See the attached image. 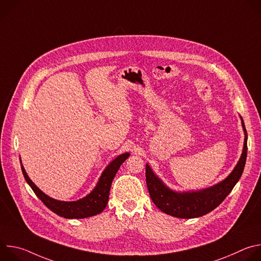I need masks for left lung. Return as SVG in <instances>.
Here are the masks:
<instances>
[{
  "instance_id": "left-lung-1",
  "label": "left lung",
  "mask_w": 261,
  "mask_h": 261,
  "mask_svg": "<svg viewBox=\"0 0 261 261\" xmlns=\"http://www.w3.org/2000/svg\"><path fill=\"white\" fill-rule=\"evenodd\" d=\"M242 123L245 131V141L241 159L232 172L224 180H222L211 188L197 192H174L168 189L160 180V178L155 175L151 167L146 164L145 178L147 190L153 202L160 211L181 219L197 218L212 212L226 198L241 178L246 164L248 134L243 120Z\"/></svg>"
}]
</instances>
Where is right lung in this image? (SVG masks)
<instances>
[{"label": "right lung", "mask_w": 261, "mask_h": 261, "mask_svg": "<svg viewBox=\"0 0 261 261\" xmlns=\"http://www.w3.org/2000/svg\"><path fill=\"white\" fill-rule=\"evenodd\" d=\"M129 156H130L129 153H125L117 157L105 168L96 186V188L88 196L77 201H60V200L50 198L49 196L44 194L30 179L22 165H21V170L27 182L30 185V187L33 189L35 194L38 196V198L50 211L67 219H82V218L92 217L103 212L108 201L111 182H113V179L117 174L120 166L123 164V162H125V160Z\"/></svg>", "instance_id": "right-lung-1"}]
</instances>
